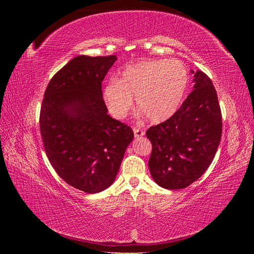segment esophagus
<instances>
[{
  "mask_svg": "<svg viewBox=\"0 0 254 254\" xmlns=\"http://www.w3.org/2000/svg\"><path fill=\"white\" fill-rule=\"evenodd\" d=\"M133 132H134V136H135V137H141V136L145 135V132L142 130L141 127H133Z\"/></svg>",
  "mask_w": 254,
  "mask_h": 254,
  "instance_id": "34e87169",
  "label": "esophagus"
}]
</instances>
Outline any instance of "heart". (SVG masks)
Instances as JSON below:
<instances>
[{
	"label": "heart",
	"mask_w": 254,
	"mask_h": 254,
	"mask_svg": "<svg viewBox=\"0 0 254 254\" xmlns=\"http://www.w3.org/2000/svg\"><path fill=\"white\" fill-rule=\"evenodd\" d=\"M188 85L189 72L181 61H142L124 68L117 80L106 85L104 100L112 117L124 119L135 97L137 109L146 120L160 123L179 109Z\"/></svg>",
	"instance_id": "1"
}]
</instances>
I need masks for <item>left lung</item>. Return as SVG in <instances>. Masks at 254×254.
I'll list each match as a JSON object with an SVG mask.
<instances>
[{
    "mask_svg": "<svg viewBox=\"0 0 254 254\" xmlns=\"http://www.w3.org/2000/svg\"><path fill=\"white\" fill-rule=\"evenodd\" d=\"M193 82L175 115L146 131L152 143L149 171L158 186L169 190L187 188L206 171L222 136V111L212 80L197 71Z\"/></svg>",
    "mask_w": 254,
    "mask_h": 254,
    "instance_id": "obj_1",
    "label": "left lung"
}]
</instances>
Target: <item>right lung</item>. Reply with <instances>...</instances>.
Masks as SVG:
<instances>
[{
	"instance_id": "add662e5",
	"label": "right lung",
	"mask_w": 254,
	"mask_h": 254,
	"mask_svg": "<svg viewBox=\"0 0 254 254\" xmlns=\"http://www.w3.org/2000/svg\"><path fill=\"white\" fill-rule=\"evenodd\" d=\"M116 56H78L55 74L40 109L47 157L67 185L97 193L112 185L132 128L108 116L101 83Z\"/></svg>"
}]
</instances>
